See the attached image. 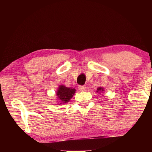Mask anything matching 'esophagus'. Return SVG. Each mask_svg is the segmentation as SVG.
<instances>
[{
    "instance_id": "obj_1",
    "label": "esophagus",
    "mask_w": 152,
    "mask_h": 152,
    "mask_svg": "<svg viewBox=\"0 0 152 152\" xmlns=\"http://www.w3.org/2000/svg\"><path fill=\"white\" fill-rule=\"evenodd\" d=\"M78 89H79L80 91H86V89H87V87L86 86H80L78 87Z\"/></svg>"
}]
</instances>
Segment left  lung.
<instances>
[{
  "label": "left lung",
  "instance_id": "8db88e82",
  "mask_svg": "<svg viewBox=\"0 0 152 152\" xmlns=\"http://www.w3.org/2000/svg\"><path fill=\"white\" fill-rule=\"evenodd\" d=\"M104 91V88H102V87H99V88L96 89V92L98 93L99 94H101V93L102 92V91Z\"/></svg>",
  "mask_w": 152,
  "mask_h": 152
}]
</instances>
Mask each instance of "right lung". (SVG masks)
I'll return each mask as SVG.
<instances>
[{"label": "right lung", "mask_w": 152, "mask_h": 152, "mask_svg": "<svg viewBox=\"0 0 152 152\" xmlns=\"http://www.w3.org/2000/svg\"><path fill=\"white\" fill-rule=\"evenodd\" d=\"M76 93V89L72 88H68L63 85H60L58 87L56 91L57 99L58 100L57 104H65L69 102L72 98Z\"/></svg>", "instance_id": "obj_1"}]
</instances>
